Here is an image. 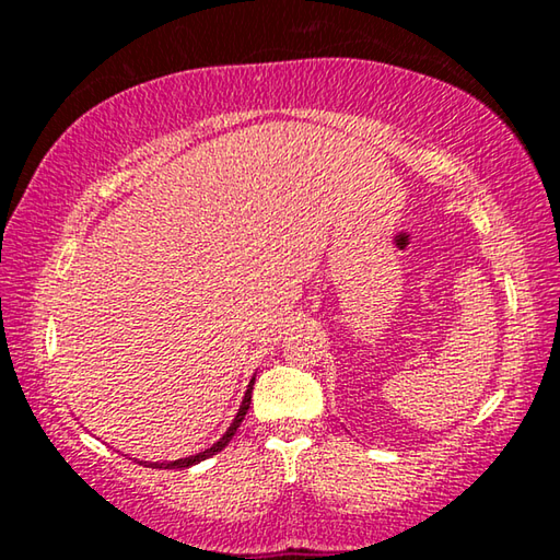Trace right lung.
<instances>
[{"label":"right lung","mask_w":560,"mask_h":560,"mask_svg":"<svg viewBox=\"0 0 560 560\" xmlns=\"http://www.w3.org/2000/svg\"><path fill=\"white\" fill-rule=\"evenodd\" d=\"M252 387H254V377L249 381V385H246L244 400H242V405H240V410H236L232 424H230V428H226V432L222 434V438L212 444V447H207V450L197 452V454H189V457H183V459H173V462H143V459H140V464H145V467H153V469H187V467H192V464H200L202 459L212 457V454L222 452V450L226 447V444H230V440L234 438L236 428H240V424H242L246 410H249V402H252Z\"/></svg>","instance_id":"1"}]
</instances>
